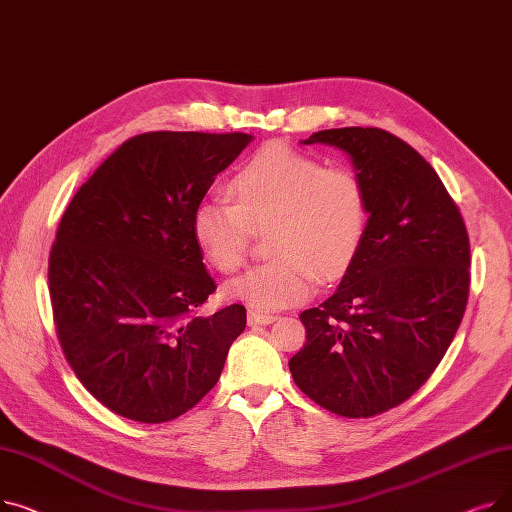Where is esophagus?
I'll return each mask as SVG.
<instances>
[{"label":"esophagus","mask_w":512,"mask_h":512,"mask_svg":"<svg viewBox=\"0 0 512 512\" xmlns=\"http://www.w3.org/2000/svg\"><path fill=\"white\" fill-rule=\"evenodd\" d=\"M249 324L251 326H267V324H272V321H276V315H272V313H259V311H249Z\"/></svg>","instance_id":"1"}]
</instances>
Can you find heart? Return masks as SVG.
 Listing matches in <instances>:
<instances>
[{"mask_svg":"<svg viewBox=\"0 0 512 512\" xmlns=\"http://www.w3.org/2000/svg\"><path fill=\"white\" fill-rule=\"evenodd\" d=\"M226 199L193 211V236L222 274L247 263L255 232L270 234L276 255L228 284V294L255 309L301 303L317 278L342 276L357 257L367 226V191L351 168H326L319 157L286 143L257 149L230 182Z\"/></svg>","mask_w":512,"mask_h":512,"instance_id":"heart-1","label":"heart"}]
</instances>
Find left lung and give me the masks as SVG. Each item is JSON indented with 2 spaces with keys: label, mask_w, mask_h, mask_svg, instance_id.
Segmentation results:
<instances>
[{
  "label": "left lung",
  "mask_w": 512,
  "mask_h": 512,
  "mask_svg": "<svg viewBox=\"0 0 512 512\" xmlns=\"http://www.w3.org/2000/svg\"><path fill=\"white\" fill-rule=\"evenodd\" d=\"M353 157L367 191L363 242L332 297L305 309L294 384L342 417L411 398L440 365L469 299V234L434 168L382 128H330L305 145Z\"/></svg>",
  "instance_id": "8db88e82"
}]
</instances>
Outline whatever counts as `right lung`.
I'll return each mask as SVG.
<instances>
[{
    "label": "right lung",
    "mask_w": 512,
    "mask_h": 512,
    "mask_svg": "<svg viewBox=\"0 0 512 512\" xmlns=\"http://www.w3.org/2000/svg\"><path fill=\"white\" fill-rule=\"evenodd\" d=\"M245 132L137 134L66 207L49 253V299L76 378L103 407L166 423L220 380L247 309L197 315L215 282L191 220Z\"/></svg>",
    "instance_id": "obj_1"
}]
</instances>
